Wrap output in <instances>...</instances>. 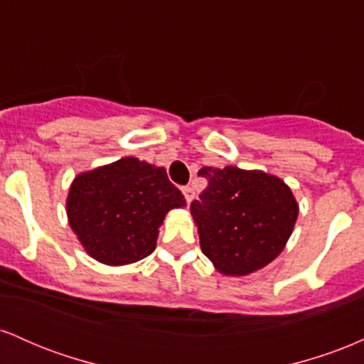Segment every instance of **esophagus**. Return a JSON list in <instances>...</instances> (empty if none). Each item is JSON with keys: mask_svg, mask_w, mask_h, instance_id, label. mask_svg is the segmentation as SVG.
<instances>
[{"mask_svg": "<svg viewBox=\"0 0 364 364\" xmlns=\"http://www.w3.org/2000/svg\"><path fill=\"white\" fill-rule=\"evenodd\" d=\"M181 191H183V195H185L186 203H190L191 200H193V196H195L193 188H191V186H183V188H181Z\"/></svg>", "mask_w": 364, "mask_h": 364, "instance_id": "1", "label": "esophagus"}]
</instances>
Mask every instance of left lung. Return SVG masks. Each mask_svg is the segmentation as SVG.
<instances>
[{"label":"left lung","instance_id":"obj_1","mask_svg":"<svg viewBox=\"0 0 364 364\" xmlns=\"http://www.w3.org/2000/svg\"><path fill=\"white\" fill-rule=\"evenodd\" d=\"M208 179L190 212L200 248L217 272L243 277L269 265L286 248L299 205L291 188L274 174L235 166L202 168Z\"/></svg>","mask_w":364,"mask_h":364}]
</instances>
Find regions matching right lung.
<instances>
[{"instance_id":"1","label":"right lung","mask_w":364,"mask_h":364,"mask_svg":"<svg viewBox=\"0 0 364 364\" xmlns=\"http://www.w3.org/2000/svg\"><path fill=\"white\" fill-rule=\"evenodd\" d=\"M185 205L164 168L123 157L75 176L66 215L94 260L119 267L149 257L168 212Z\"/></svg>"}]
</instances>
